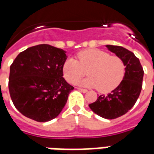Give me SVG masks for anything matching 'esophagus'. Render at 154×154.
<instances>
[{
    "mask_svg": "<svg viewBox=\"0 0 154 154\" xmlns=\"http://www.w3.org/2000/svg\"><path fill=\"white\" fill-rule=\"evenodd\" d=\"M78 89L80 91V92H82V93H87V92H88V90H87V89H85V88H78Z\"/></svg>",
    "mask_w": 154,
    "mask_h": 154,
    "instance_id": "obj_1",
    "label": "esophagus"
}]
</instances>
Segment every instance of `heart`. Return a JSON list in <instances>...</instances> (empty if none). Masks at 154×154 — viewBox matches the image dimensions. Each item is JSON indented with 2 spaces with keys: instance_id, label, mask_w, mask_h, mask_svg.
I'll list each match as a JSON object with an SVG mask.
<instances>
[{
  "instance_id": "1",
  "label": "heart",
  "mask_w": 154,
  "mask_h": 154,
  "mask_svg": "<svg viewBox=\"0 0 154 154\" xmlns=\"http://www.w3.org/2000/svg\"><path fill=\"white\" fill-rule=\"evenodd\" d=\"M77 59L67 58L62 66L64 78L70 84L88 74V78L78 83L89 88H97L102 93L113 90L124 78L125 66L117 56L96 48L86 49L77 54Z\"/></svg>"
}]
</instances>
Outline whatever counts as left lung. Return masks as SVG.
<instances>
[{
    "label": "left lung",
    "mask_w": 154,
    "mask_h": 154,
    "mask_svg": "<svg viewBox=\"0 0 154 154\" xmlns=\"http://www.w3.org/2000/svg\"><path fill=\"white\" fill-rule=\"evenodd\" d=\"M106 48L121 57L125 73L121 84L106 95H100L88 106L95 114L105 119H115L129 112L136 103L142 89L143 70L133 52L120 46L106 45Z\"/></svg>",
    "instance_id": "8db88e82"
}]
</instances>
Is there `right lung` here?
Here are the masks:
<instances>
[{
    "label": "right lung",
    "instance_id": "obj_1",
    "mask_svg": "<svg viewBox=\"0 0 154 154\" xmlns=\"http://www.w3.org/2000/svg\"><path fill=\"white\" fill-rule=\"evenodd\" d=\"M66 51L51 45L27 48L10 68L9 91L20 113L38 122L56 118L74 87L63 78Z\"/></svg>",
    "mask_w": 154,
    "mask_h": 154
}]
</instances>
